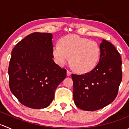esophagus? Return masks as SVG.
Returning a JSON list of instances; mask_svg holds the SVG:
<instances>
[{"mask_svg": "<svg viewBox=\"0 0 129 129\" xmlns=\"http://www.w3.org/2000/svg\"><path fill=\"white\" fill-rule=\"evenodd\" d=\"M67 76H70V75H71V71H69V70H67Z\"/></svg>", "mask_w": 129, "mask_h": 129, "instance_id": "esophagus-1", "label": "esophagus"}]
</instances>
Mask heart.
Listing matches in <instances>:
<instances>
[{
  "mask_svg": "<svg viewBox=\"0 0 129 129\" xmlns=\"http://www.w3.org/2000/svg\"><path fill=\"white\" fill-rule=\"evenodd\" d=\"M53 55L57 63L64 66L69 61L76 71L85 73L90 71L97 65L101 55V49L97 42L75 35L63 37L59 44L53 47Z\"/></svg>",
  "mask_w": 129,
  "mask_h": 129,
  "instance_id": "heart-1",
  "label": "heart"
}]
</instances>
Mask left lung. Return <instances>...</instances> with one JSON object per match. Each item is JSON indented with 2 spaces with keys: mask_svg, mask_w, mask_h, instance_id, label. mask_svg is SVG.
<instances>
[{
  "mask_svg": "<svg viewBox=\"0 0 129 129\" xmlns=\"http://www.w3.org/2000/svg\"><path fill=\"white\" fill-rule=\"evenodd\" d=\"M99 62L89 72L72 74L74 103L87 111L101 109L114 101L122 79V60L115 47L105 40L100 44Z\"/></svg>",
  "mask_w": 129,
  "mask_h": 129,
  "instance_id": "8db88e82",
  "label": "left lung"
}]
</instances>
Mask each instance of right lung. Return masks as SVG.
Instances as JSON below:
<instances>
[{
    "label": "right lung",
    "instance_id": "1",
    "mask_svg": "<svg viewBox=\"0 0 129 129\" xmlns=\"http://www.w3.org/2000/svg\"><path fill=\"white\" fill-rule=\"evenodd\" d=\"M52 35L34 32L15 45L9 62V87L18 101L32 109L50 105L67 71L52 58Z\"/></svg>",
    "mask_w": 129,
    "mask_h": 129
}]
</instances>
